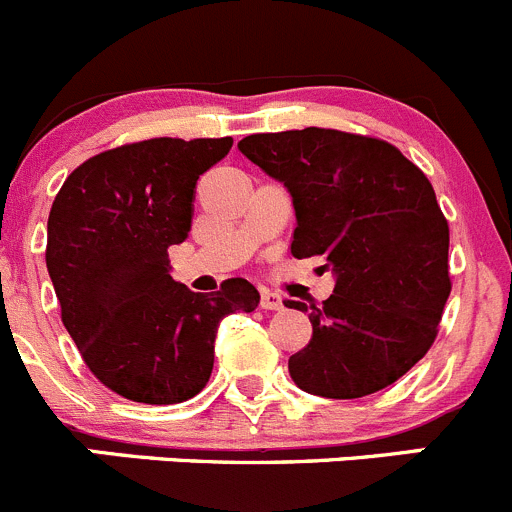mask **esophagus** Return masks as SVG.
<instances>
[{
	"mask_svg": "<svg viewBox=\"0 0 512 512\" xmlns=\"http://www.w3.org/2000/svg\"><path fill=\"white\" fill-rule=\"evenodd\" d=\"M261 309H266V311L284 309V296L276 294V291H271V289H261Z\"/></svg>",
	"mask_w": 512,
	"mask_h": 512,
	"instance_id": "obj_1",
	"label": "esophagus"
}]
</instances>
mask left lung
<instances>
[{"label":"left lung","mask_w":512,"mask_h":512,"mask_svg":"<svg viewBox=\"0 0 512 512\" xmlns=\"http://www.w3.org/2000/svg\"><path fill=\"white\" fill-rule=\"evenodd\" d=\"M238 150L289 191L291 253L324 256L334 274V294L311 306V342L289 359L296 387L357 399L397 382L435 342L452 289L430 180L394 145L342 130L248 135Z\"/></svg>","instance_id":"1"}]
</instances>
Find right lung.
Returning a JSON list of instances; mask_svg holds the SVG:
<instances>
[{"instance_id": "1", "label": "right lung", "mask_w": 512, "mask_h": 512, "mask_svg": "<svg viewBox=\"0 0 512 512\" xmlns=\"http://www.w3.org/2000/svg\"><path fill=\"white\" fill-rule=\"evenodd\" d=\"M231 138H153L105 150L67 175L47 221V271L62 324L90 372L120 397L175 405L213 372L218 324L259 291L228 279L196 294L170 276L188 238L196 183Z\"/></svg>"}]
</instances>
